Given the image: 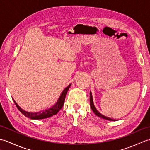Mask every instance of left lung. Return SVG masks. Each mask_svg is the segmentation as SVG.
<instances>
[{
  "instance_id": "1",
  "label": "left lung",
  "mask_w": 150,
  "mask_h": 150,
  "mask_svg": "<svg viewBox=\"0 0 150 150\" xmlns=\"http://www.w3.org/2000/svg\"><path fill=\"white\" fill-rule=\"evenodd\" d=\"M90 106H91V109H92V110H93V111L94 112V113H95V115H97L98 117H100V118H103V119H106V120H111V121H114V120H114V119H110V118H109V117H105V116H104V115H102V114H100L99 112H98V111L96 110V108H95V106H94L93 102V97H92V94H91V91H90Z\"/></svg>"
}]
</instances>
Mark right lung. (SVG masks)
<instances>
[{
  "label": "right lung",
  "mask_w": 150,
  "mask_h": 150,
  "mask_svg": "<svg viewBox=\"0 0 150 150\" xmlns=\"http://www.w3.org/2000/svg\"><path fill=\"white\" fill-rule=\"evenodd\" d=\"M70 86H71V84H69L68 87H66L64 90L61 95H60V97L59 98V100H57V103L54 105L52 108H50V109H48V110H44L43 111H42V112H37V113L27 112V111L22 110L21 108L18 106L17 104L15 103V100H13L14 103L15 104L16 106H17V108H18V110L26 117L30 118V119H46V118H48V117H50L53 115H56L57 113H58L59 111L60 110V109L62 108L64 103L66 93L69 90Z\"/></svg>",
  "instance_id": "right-lung-1"
}]
</instances>
